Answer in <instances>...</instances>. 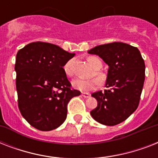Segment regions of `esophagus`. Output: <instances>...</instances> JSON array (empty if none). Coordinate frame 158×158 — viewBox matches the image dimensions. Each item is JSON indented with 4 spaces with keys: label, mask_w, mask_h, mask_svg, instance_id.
Wrapping results in <instances>:
<instances>
[{
    "label": "esophagus",
    "mask_w": 158,
    "mask_h": 158,
    "mask_svg": "<svg viewBox=\"0 0 158 158\" xmlns=\"http://www.w3.org/2000/svg\"><path fill=\"white\" fill-rule=\"evenodd\" d=\"M82 97H84V98H89L90 97V94H88V93H82Z\"/></svg>",
    "instance_id": "esophagus-1"
}]
</instances>
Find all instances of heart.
Instances as JSON below:
<instances>
[{"label": "heart", "mask_w": 158, "mask_h": 158, "mask_svg": "<svg viewBox=\"0 0 158 158\" xmlns=\"http://www.w3.org/2000/svg\"><path fill=\"white\" fill-rule=\"evenodd\" d=\"M88 61L90 64L94 69H100L102 66V63L96 56H89L88 58ZM73 64H74V60H70L69 61H67L64 65V74L67 76L72 77L74 75V69H73ZM96 76L100 79L101 81L104 80L105 75L101 72L97 71ZM99 81L97 79H76L73 80L72 85L74 89H78L79 91L82 92H89L94 89L96 87L98 86Z\"/></svg>", "instance_id": "heart-1"}]
</instances>
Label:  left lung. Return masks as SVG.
<instances>
[{"instance_id":"1","label":"left lung","mask_w":158,"mask_h":158,"mask_svg":"<svg viewBox=\"0 0 158 158\" xmlns=\"http://www.w3.org/2000/svg\"><path fill=\"white\" fill-rule=\"evenodd\" d=\"M108 64L104 92L94 93L98 106L90 111L94 120L105 125L123 122L139 103L145 79V64L137 48L123 43L97 46L88 51Z\"/></svg>"}]
</instances>
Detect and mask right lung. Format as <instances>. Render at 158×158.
<instances>
[{
    "instance_id": "1",
    "label": "right lung",
    "mask_w": 158,
    "mask_h": 158,
    "mask_svg": "<svg viewBox=\"0 0 158 158\" xmlns=\"http://www.w3.org/2000/svg\"><path fill=\"white\" fill-rule=\"evenodd\" d=\"M52 43L36 42L16 55V90L21 115L33 127L50 131L63 124L67 104L80 92L71 89L63 66L74 56Z\"/></svg>"
}]
</instances>
